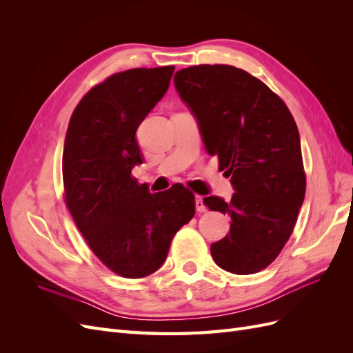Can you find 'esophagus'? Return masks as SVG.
<instances>
[{
	"instance_id": "esophagus-1",
	"label": "esophagus",
	"mask_w": 353,
	"mask_h": 353,
	"mask_svg": "<svg viewBox=\"0 0 353 353\" xmlns=\"http://www.w3.org/2000/svg\"><path fill=\"white\" fill-rule=\"evenodd\" d=\"M196 209H197V212H200V213L208 210V208L205 206V203H203L201 196H196Z\"/></svg>"
}]
</instances>
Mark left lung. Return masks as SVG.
I'll list each match as a JSON object with an SVG mask.
<instances>
[{
    "label": "left lung",
    "mask_w": 353,
    "mask_h": 353,
    "mask_svg": "<svg viewBox=\"0 0 353 353\" xmlns=\"http://www.w3.org/2000/svg\"><path fill=\"white\" fill-rule=\"evenodd\" d=\"M174 83L197 119L203 143L231 176V201L203 199L231 218L210 245L219 268L248 275L266 268L292 236L306 190L301 137L290 110L243 69L200 65L178 70Z\"/></svg>",
    "instance_id": "8db88e82"
}]
</instances>
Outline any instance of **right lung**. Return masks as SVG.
I'll list each match as a JSON object with an SVG mask.
<instances>
[{
  "label": "right lung",
  "mask_w": 353,
  "mask_h": 353,
  "mask_svg": "<svg viewBox=\"0 0 353 353\" xmlns=\"http://www.w3.org/2000/svg\"><path fill=\"white\" fill-rule=\"evenodd\" d=\"M174 70L112 74L79 101L66 132V205L95 256L125 279L157 271L196 212L194 194L183 184L152 194L131 175L144 160L135 132L166 94Z\"/></svg>",
  "instance_id": "1"
}]
</instances>
